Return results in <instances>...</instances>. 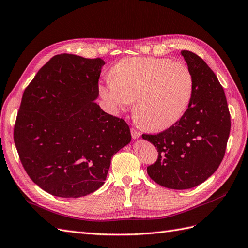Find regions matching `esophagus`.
<instances>
[{
  "label": "esophagus",
  "instance_id": "obj_1",
  "mask_svg": "<svg viewBox=\"0 0 248 248\" xmlns=\"http://www.w3.org/2000/svg\"><path fill=\"white\" fill-rule=\"evenodd\" d=\"M130 131H131V136H132V138H133L134 140L139 139V138L141 136V133H140V131L136 130L134 128H131V129H130Z\"/></svg>",
  "mask_w": 248,
  "mask_h": 248
}]
</instances>
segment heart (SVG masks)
<instances>
[{
  "label": "heart",
  "instance_id": "b5f03b06",
  "mask_svg": "<svg viewBox=\"0 0 248 248\" xmlns=\"http://www.w3.org/2000/svg\"><path fill=\"white\" fill-rule=\"evenodd\" d=\"M194 79L189 67L167 58L134 57L119 61L99 87L112 112L134 103V114L150 130L167 129L184 115L192 99Z\"/></svg>",
  "mask_w": 248,
  "mask_h": 248
}]
</instances>
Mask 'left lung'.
<instances>
[{"label": "left lung", "mask_w": 248, "mask_h": 248, "mask_svg": "<svg viewBox=\"0 0 248 248\" xmlns=\"http://www.w3.org/2000/svg\"><path fill=\"white\" fill-rule=\"evenodd\" d=\"M192 72L194 90L188 108L177 123L142 139L158 149V159L147 168L149 177L170 189H189L212 176L226 152L231 116L223 88L198 55L181 51Z\"/></svg>", "instance_id": "1"}]
</instances>
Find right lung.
Wrapping results in <instances>:
<instances>
[{
	"label": "right lung",
	"instance_id": "add662e5",
	"mask_svg": "<svg viewBox=\"0 0 248 248\" xmlns=\"http://www.w3.org/2000/svg\"><path fill=\"white\" fill-rule=\"evenodd\" d=\"M102 59L52 57L27 89L14 142L32 181L60 198H79L104 184L110 159L131 141L129 126L95 102Z\"/></svg>",
	"mask_w": 248,
	"mask_h": 248
}]
</instances>
